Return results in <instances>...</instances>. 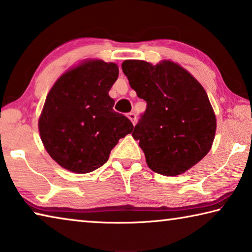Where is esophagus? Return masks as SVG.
Returning a JSON list of instances; mask_svg holds the SVG:
<instances>
[{"instance_id":"1","label":"esophagus","mask_w":252,"mask_h":252,"mask_svg":"<svg viewBox=\"0 0 252 252\" xmlns=\"http://www.w3.org/2000/svg\"><path fill=\"white\" fill-rule=\"evenodd\" d=\"M127 117H128V118H129V121H130L131 123H133L134 125H135V124H136V118H137V117H136V114H134V113H129L128 115H127Z\"/></svg>"}]
</instances>
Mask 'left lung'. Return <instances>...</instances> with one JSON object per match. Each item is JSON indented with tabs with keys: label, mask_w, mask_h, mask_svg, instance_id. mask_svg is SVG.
<instances>
[{
	"label": "left lung",
	"mask_w": 252,
	"mask_h": 252,
	"mask_svg": "<svg viewBox=\"0 0 252 252\" xmlns=\"http://www.w3.org/2000/svg\"><path fill=\"white\" fill-rule=\"evenodd\" d=\"M122 69L147 102L131 134L147 166L165 176L183 174L209 153L216 137L217 117L204 88L171 60H125Z\"/></svg>",
	"instance_id": "1"
}]
</instances>
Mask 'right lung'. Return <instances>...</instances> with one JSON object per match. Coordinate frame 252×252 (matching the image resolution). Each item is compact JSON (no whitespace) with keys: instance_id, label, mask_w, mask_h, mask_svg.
<instances>
[{"instance_id":"right-lung-1","label":"right lung","mask_w":252,"mask_h":252,"mask_svg":"<svg viewBox=\"0 0 252 252\" xmlns=\"http://www.w3.org/2000/svg\"><path fill=\"white\" fill-rule=\"evenodd\" d=\"M118 71L115 63L85 59L48 93L38 122L40 138L64 170L77 174L97 170L119 139L133 131L129 119L113 109L115 100L108 94Z\"/></svg>"}]
</instances>
